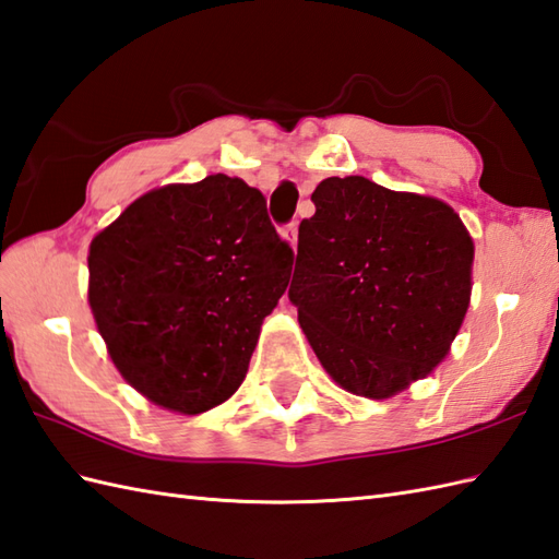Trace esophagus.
<instances>
[{"mask_svg": "<svg viewBox=\"0 0 559 559\" xmlns=\"http://www.w3.org/2000/svg\"><path fill=\"white\" fill-rule=\"evenodd\" d=\"M284 239L292 243V248H296V243H299V222H289V225L284 227Z\"/></svg>", "mask_w": 559, "mask_h": 559, "instance_id": "34e87169", "label": "esophagus"}]
</instances>
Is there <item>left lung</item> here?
I'll return each instance as SVG.
<instances>
[{"label":"left lung","instance_id":"obj_1","mask_svg":"<svg viewBox=\"0 0 559 559\" xmlns=\"http://www.w3.org/2000/svg\"><path fill=\"white\" fill-rule=\"evenodd\" d=\"M311 201L289 301L332 380L388 400L448 356L471 299L474 241L448 203L366 177H330Z\"/></svg>","mask_w":559,"mask_h":559}]
</instances>
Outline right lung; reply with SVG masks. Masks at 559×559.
I'll return each instance as SVG.
<instances>
[{
	"mask_svg": "<svg viewBox=\"0 0 559 559\" xmlns=\"http://www.w3.org/2000/svg\"><path fill=\"white\" fill-rule=\"evenodd\" d=\"M292 263L265 195L210 175L141 195L97 234L88 301L131 388L169 412L203 414L239 390Z\"/></svg>",
	"mask_w": 559,
	"mask_h": 559,
	"instance_id": "1",
	"label": "right lung"
}]
</instances>
